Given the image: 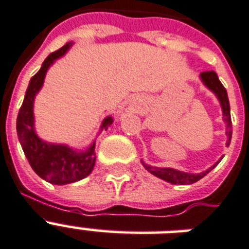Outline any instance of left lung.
<instances>
[{"label":"left lung","mask_w":249,"mask_h":249,"mask_svg":"<svg viewBox=\"0 0 249 249\" xmlns=\"http://www.w3.org/2000/svg\"><path fill=\"white\" fill-rule=\"evenodd\" d=\"M200 79L209 90H212L213 93L216 94V97L218 98V101H220L221 107H222L224 120L225 123H226V125H228V128H226V134H228L226 146H229V144H230V141H231L232 128L228 91H226V89L224 88V85L221 84V81L218 80V76H217V73L214 71L201 72ZM218 163H220V161H217V163L213 166H211L208 170H205V172H201V173L197 174L185 173V172H179V170H176L173 169V168H158V166H151L148 165V164L143 163V161H142V165H143L150 173H152L154 176H156V177L161 178L164 181L170 182V183H173V185H191V183H195V182L201 179L204 176H207V174H208Z\"/></svg>","instance_id":"8db88e82"}]
</instances>
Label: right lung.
Here are the masks:
<instances>
[{"label": "right lung", "mask_w": 249, "mask_h": 249, "mask_svg": "<svg viewBox=\"0 0 249 249\" xmlns=\"http://www.w3.org/2000/svg\"><path fill=\"white\" fill-rule=\"evenodd\" d=\"M72 42H67L63 48L52 53L44 60L40 71L29 81L25 91L24 101L17 119V132L21 148L27 156L32 169L42 179L54 185H66L80 181L88 177L95 164V142L86 151H75L64 144H53L38 138L33 126V101L41 86L44 84L45 75L54 60L63 56L71 48ZM112 117L107 116L102 123L101 129L108 128L112 124Z\"/></svg>", "instance_id": "add662e5"}]
</instances>
